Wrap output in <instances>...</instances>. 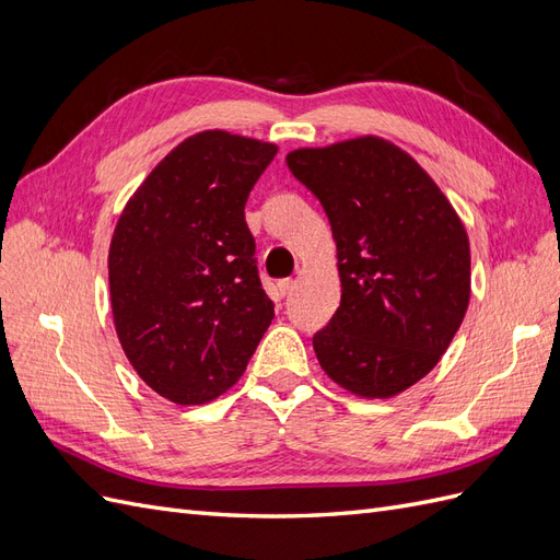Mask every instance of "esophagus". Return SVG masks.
<instances>
[{
  "label": "esophagus",
  "instance_id": "1",
  "mask_svg": "<svg viewBox=\"0 0 560 560\" xmlns=\"http://www.w3.org/2000/svg\"><path fill=\"white\" fill-rule=\"evenodd\" d=\"M278 290H280V294H282V296H287V294H290V292L294 290V280H290V278L280 280V282H278Z\"/></svg>",
  "mask_w": 560,
  "mask_h": 560
}]
</instances>
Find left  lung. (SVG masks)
Returning <instances> with one entry per match:
<instances>
[{"instance_id":"1","label":"left lung","mask_w":560,"mask_h":560,"mask_svg":"<svg viewBox=\"0 0 560 560\" xmlns=\"http://www.w3.org/2000/svg\"><path fill=\"white\" fill-rule=\"evenodd\" d=\"M287 167L319 200L336 241L341 306L313 348L360 397L430 374L469 303V241L446 196L401 149L358 138L296 149Z\"/></svg>"}]
</instances>
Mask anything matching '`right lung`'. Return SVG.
Instances as JSON below:
<instances>
[{"label":"right lung","mask_w":560,"mask_h":560,"mask_svg":"<svg viewBox=\"0 0 560 560\" xmlns=\"http://www.w3.org/2000/svg\"><path fill=\"white\" fill-rule=\"evenodd\" d=\"M276 144L206 130L144 179L118 219L109 292L138 376L175 404H206L238 381L273 319L245 222Z\"/></svg>","instance_id":"obj_1"}]
</instances>
